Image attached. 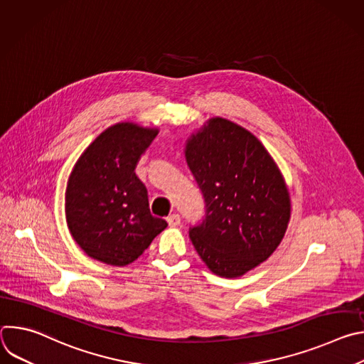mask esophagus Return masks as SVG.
<instances>
[{"label": "esophagus", "mask_w": 364, "mask_h": 364, "mask_svg": "<svg viewBox=\"0 0 364 364\" xmlns=\"http://www.w3.org/2000/svg\"><path fill=\"white\" fill-rule=\"evenodd\" d=\"M167 223H168V226H171V228L178 226V225L181 223V218H180V215H177V213L170 215V216L167 218Z\"/></svg>", "instance_id": "34e87169"}]
</instances>
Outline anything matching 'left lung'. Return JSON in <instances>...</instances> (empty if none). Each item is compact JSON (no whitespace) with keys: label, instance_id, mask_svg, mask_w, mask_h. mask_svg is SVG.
<instances>
[{"label":"left lung","instance_id":"8db88e82","mask_svg":"<svg viewBox=\"0 0 364 364\" xmlns=\"http://www.w3.org/2000/svg\"><path fill=\"white\" fill-rule=\"evenodd\" d=\"M186 160L205 201L190 239L207 268L237 278L267 261L287 232L291 198L262 142L216 117L187 139Z\"/></svg>","mask_w":364,"mask_h":364}]
</instances>
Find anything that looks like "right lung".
Here are the masks:
<instances>
[{
	"label": "right lung",
	"instance_id": "right-lung-1",
	"mask_svg": "<svg viewBox=\"0 0 364 364\" xmlns=\"http://www.w3.org/2000/svg\"><path fill=\"white\" fill-rule=\"evenodd\" d=\"M157 128L119 122L103 131L76 161L66 187L69 232L83 252L112 267L134 262L167 228L149 212L148 194L135 174Z\"/></svg>",
	"mask_w": 364,
	"mask_h": 364
}]
</instances>
